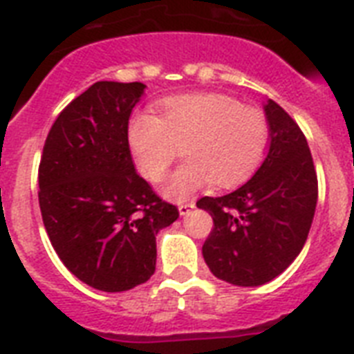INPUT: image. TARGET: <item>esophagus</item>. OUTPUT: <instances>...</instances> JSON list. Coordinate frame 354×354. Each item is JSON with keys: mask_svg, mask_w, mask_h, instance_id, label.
<instances>
[{"mask_svg": "<svg viewBox=\"0 0 354 354\" xmlns=\"http://www.w3.org/2000/svg\"><path fill=\"white\" fill-rule=\"evenodd\" d=\"M195 208V204L194 203H186V204H180L179 206V213H180V217H186V215H189V213L194 212Z\"/></svg>", "mask_w": 354, "mask_h": 354, "instance_id": "esophagus-1", "label": "esophagus"}]
</instances>
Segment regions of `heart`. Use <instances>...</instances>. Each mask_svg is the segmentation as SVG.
Here are the masks:
<instances>
[{
	"label": "heart",
	"instance_id": "obj_1",
	"mask_svg": "<svg viewBox=\"0 0 354 354\" xmlns=\"http://www.w3.org/2000/svg\"><path fill=\"white\" fill-rule=\"evenodd\" d=\"M268 121L259 108L223 93L166 99L157 115H136L128 142L137 170L159 183L180 150L184 162L165 184V195L188 201L209 184L235 186L255 170L268 145Z\"/></svg>",
	"mask_w": 354,
	"mask_h": 354
}]
</instances>
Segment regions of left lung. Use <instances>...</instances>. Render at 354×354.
Segmentation results:
<instances>
[{
    "instance_id": "left-lung-1",
    "label": "left lung",
    "mask_w": 354,
    "mask_h": 354,
    "mask_svg": "<svg viewBox=\"0 0 354 354\" xmlns=\"http://www.w3.org/2000/svg\"><path fill=\"white\" fill-rule=\"evenodd\" d=\"M268 156L255 175L223 197H203L212 215L203 257L217 279L255 288L279 277L302 251L313 223L318 180L299 124L268 99Z\"/></svg>"
}]
</instances>
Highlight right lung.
<instances>
[{"label": "right lung", "instance_id": "1", "mask_svg": "<svg viewBox=\"0 0 354 354\" xmlns=\"http://www.w3.org/2000/svg\"><path fill=\"white\" fill-rule=\"evenodd\" d=\"M142 83L97 81L52 124L39 162V208L52 246L81 282L128 291L156 271V235L179 212L139 177L128 119Z\"/></svg>", "mask_w": 354, "mask_h": 354}]
</instances>
